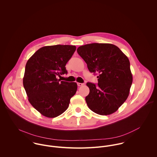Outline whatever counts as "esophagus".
<instances>
[{
	"label": "esophagus",
	"mask_w": 157,
	"mask_h": 157,
	"mask_svg": "<svg viewBox=\"0 0 157 157\" xmlns=\"http://www.w3.org/2000/svg\"><path fill=\"white\" fill-rule=\"evenodd\" d=\"M84 85V83H77V85L78 86H83Z\"/></svg>",
	"instance_id": "obj_1"
}]
</instances>
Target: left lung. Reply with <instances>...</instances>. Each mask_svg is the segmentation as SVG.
I'll return each mask as SVG.
<instances>
[{
	"label": "left lung",
	"instance_id": "left-lung-1",
	"mask_svg": "<svg viewBox=\"0 0 157 157\" xmlns=\"http://www.w3.org/2000/svg\"><path fill=\"white\" fill-rule=\"evenodd\" d=\"M78 54L90 72L98 74V84L88 82L85 100L90 109L101 115L116 112L128 98L132 75L128 57L115 45L90 44L79 46Z\"/></svg>",
	"mask_w": 157,
	"mask_h": 157
}]
</instances>
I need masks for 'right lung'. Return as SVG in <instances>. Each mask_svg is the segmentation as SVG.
<instances>
[{
  "instance_id": "right-lung-1",
  "label": "right lung",
  "mask_w": 157,
  "mask_h": 157,
  "mask_svg": "<svg viewBox=\"0 0 157 157\" xmlns=\"http://www.w3.org/2000/svg\"><path fill=\"white\" fill-rule=\"evenodd\" d=\"M76 49L73 45L46 46L27 61L23 84L31 105L44 116L56 117L68 108L77 90L75 82H60L66 64Z\"/></svg>"
}]
</instances>
